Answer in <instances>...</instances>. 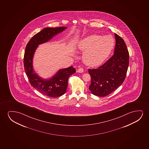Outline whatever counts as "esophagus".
I'll return each instance as SVG.
<instances>
[{"mask_svg": "<svg viewBox=\"0 0 149 149\" xmlns=\"http://www.w3.org/2000/svg\"><path fill=\"white\" fill-rule=\"evenodd\" d=\"M78 72L79 73H82L84 72V69L83 68H79L77 70Z\"/></svg>", "mask_w": 149, "mask_h": 149, "instance_id": "obj_1", "label": "esophagus"}]
</instances>
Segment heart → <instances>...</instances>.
<instances>
[{
    "label": "heart",
    "mask_w": 149,
    "mask_h": 149,
    "mask_svg": "<svg viewBox=\"0 0 149 149\" xmlns=\"http://www.w3.org/2000/svg\"><path fill=\"white\" fill-rule=\"evenodd\" d=\"M114 46V39L110 36L92 35L80 42L79 49L84 52L83 59L86 64L97 66L105 61Z\"/></svg>",
    "instance_id": "1"
}]
</instances>
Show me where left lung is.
<instances>
[{
  "label": "left lung",
  "mask_w": 149,
  "mask_h": 149,
  "mask_svg": "<svg viewBox=\"0 0 149 149\" xmlns=\"http://www.w3.org/2000/svg\"><path fill=\"white\" fill-rule=\"evenodd\" d=\"M114 54L97 69H89L91 77L89 90L93 94L105 97L123 83L129 63V54L124 40L116 33Z\"/></svg>",
  "instance_id": "left-lung-1"
}]
</instances>
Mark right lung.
I'll return each instance as SVG.
<instances>
[{
    "label": "right lung",
    "instance_id": "add662e5",
    "mask_svg": "<svg viewBox=\"0 0 149 149\" xmlns=\"http://www.w3.org/2000/svg\"><path fill=\"white\" fill-rule=\"evenodd\" d=\"M66 29L65 27H58L43 29L31 38L25 50L24 70L30 84L41 94L52 98L60 97L65 93L68 79L70 76L75 73L76 69L71 66L60 70L50 79H43L33 71L32 65L33 56L38 45L49 41L52 37Z\"/></svg>",
    "mask_w": 149,
    "mask_h": 149
}]
</instances>
